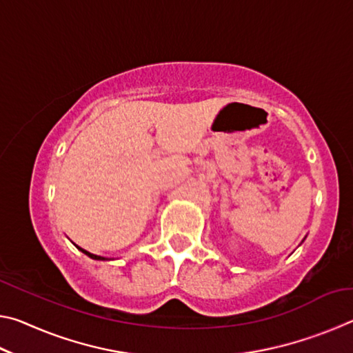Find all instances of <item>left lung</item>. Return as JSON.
Wrapping results in <instances>:
<instances>
[{
	"label": "left lung",
	"instance_id": "obj_1",
	"mask_svg": "<svg viewBox=\"0 0 353 353\" xmlns=\"http://www.w3.org/2000/svg\"><path fill=\"white\" fill-rule=\"evenodd\" d=\"M303 240H305V238H303Z\"/></svg>",
	"mask_w": 353,
	"mask_h": 353
}]
</instances>
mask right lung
<instances>
[{"mask_svg":"<svg viewBox=\"0 0 353 353\" xmlns=\"http://www.w3.org/2000/svg\"><path fill=\"white\" fill-rule=\"evenodd\" d=\"M74 246H76V244H74ZM76 248L79 249L81 252H83V254H85V255L90 256V259H93V260H101V261H104V260H110V259H107V256H101V255H94V254H90V252H88V250L82 249V248H79V246H76Z\"/></svg>","mask_w":353,"mask_h":353,"instance_id":"add662e5","label":"right lung"}]
</instances>
